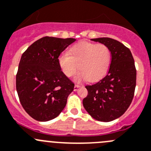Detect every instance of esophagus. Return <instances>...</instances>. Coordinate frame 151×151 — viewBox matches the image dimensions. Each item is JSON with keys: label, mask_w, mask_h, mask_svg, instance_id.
Instances as JSON below:
<instances>
[{"label": "esophagus", "mask_w": 151, "mask_h": 151, "mask_svg": "<svg viewBox=\"0 0 151 151\" xmlns=\"http://www.w3.org/2000/svg\"><path fill=\"white\" fill-rule=\"evenodd\" d=\"M79 87H80V85L75 84V86H74V91H77V89H78Z\"/></svg>", "instance_id": "esophagus-1"}]
</instances>
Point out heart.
Here are the masks:
<instances>
[{"label": "heart", "mask_w": 151, "mask_h": 151, "mask_svg": "<svg viewBox=\"0 0 151 151\" xmlns=\"http://www.w3.org/2000/svg\"><path fill=\"white\" fill-rule=\"evenodd\" d=\"M58 63L66 77H72L79 68L81 71L76 76V80L94 83L106 75L111 63V52L104 44L81 42L72 46L68 54H61Z\"/></svg>", "instance_id": "b5f03b06"}]
</instances>
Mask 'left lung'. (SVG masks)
<instances>
[{"label":"left lung","mask_w":151,"mask_h":151,"mask_svg":"<svg viewBox=\"0 0 151 151\" xmlns=\"http://www.w3.org/2000/svg\"><path fill=\"white\" fill-rule=\"evenodd\" d=\"M91 40L108 46L111 62L104 78L86 86L88 95L83 104L93 119L111 122L124 114L133 100L137 82L134 60L130 49L114 39L99 37Z\"/></svg>","instance_id":"obj_1"}]
</instances>
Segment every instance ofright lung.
Segmentation results:
<instances>
[{
  "mask_svg": "<svg viewBox=\"0 0 151 151\" xmlns=\"http://www.w3.org/2000/svg\"><path fill=\"white\" fill-rule=\"evenodd\" d=\"M74 38L43 37L22 55L16 75V89L26 112L46 122L62 112L74 84L62 72L58 58Z\"/></svg>",
  "mask_w": 151,
  "mask_h": 151,
  "instance_id": "add662e5",
  "label": "right lung"
}]
</instances>
